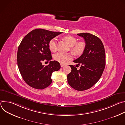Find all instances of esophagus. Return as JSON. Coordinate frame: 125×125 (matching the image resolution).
<instances>
[{
	"label": "esophagus",
	"instance_id": "esophagus-1",
	"mask_svg": "<svg viewBox=\"0 0 125 125\" xmlns=\"http://www.w3.org/2000/svg\"><path fill=\"white\" fill-rule=\"evenodd\" d=\"M60 65H61V67H64L65 65V64H61Z\"/></svg>",
	"mask_w": 125,
	"mask_h": 125
}]
</instances>
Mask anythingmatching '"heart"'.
Returning a JSON list of instances; mask_svg holds the SVG:
<instances>
[{"label":"heart","mask_w":125,"mask_h":125,"mask_svg":"<svg viewBox=\"0 0 125 125\" xmlns=\"http://www.w3.org/2000/svg\"><path fill=\"white\" fill-rule=\"evenodd\" d=\"M63 40L70 47V50L74 54L80 55L84 51L85 47V43L84 42L81 41L77 42V39L71 35H68L64 37ZM48 47L49 49L52 52L56 51L57 45L56 39H52L49 42ZM71 58L72 56L70 53L58 52L54 55V60L61 64H65L67 61L71 59Z\"/></svg>","instance_id":"obj_1"}]
</instances>
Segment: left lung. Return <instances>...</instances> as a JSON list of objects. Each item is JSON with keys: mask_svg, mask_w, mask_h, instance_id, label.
<instances>
[{"mask_svg": "<svg viewBox=\"0 0 125 125\" xmlns=\"http://www.w3.org/2000/svg\"><path fill=\"white\" fill-rule=\"evenodd\" d=\"M77 34L84 40L85 47L82 55L73 61L81 65L80 69L69 65L72 70L67 80L71 87L83 91L92 87L101 77L105 67V52L102 42L95 35L86 32Z\"/></svg>", "mask_w": 125, "mask_h": 125, "instance_id": "obj_1", "label": "left lung"}]
</instances>
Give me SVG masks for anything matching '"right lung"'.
<instances>
[{
    "label": "right lung",
    "mask_w": 125,
    "mask_h": 125,
    "mask_svg": "<svg viewBox=\"0 0 125 125\" xmlns=\"http://www.w3.org/2000/svg\"><path fill=\"white\" fill-rule=\"evenodd\" d=\"M62 32L37 29L28 33L20 43L17 52V64L24 81L30 86L42 90L52 83L53 72L60 69V63L52 59L49 42ZM50 61L48 65H42Z\"/></svg>",
    "instance_id": "add662e5"
}]
</instances>
